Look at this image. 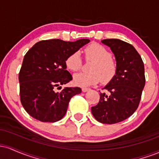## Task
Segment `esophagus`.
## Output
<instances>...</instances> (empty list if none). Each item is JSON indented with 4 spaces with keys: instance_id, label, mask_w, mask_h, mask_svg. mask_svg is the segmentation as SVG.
Instances as JSON below:
<instances>
[{
    "instance_id": "obj_1",
    "label": "esophagus",
    "mask_w": 159,
    "mask_h": 159,
    "mask_svg": "<svg viewBox=\"0 0 159 159\" xmlns=\"http://www.w3.org/2000/svg\"><path fill=\"white\" fill-rule=\"evenodd\" d=\"M82 91H83V92H87V91H89L90 90V88H88V87H82Z\"/></svg>"
}]
</instances>
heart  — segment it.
I'll return each instance as SVG.
<instances>
[{
  "mask_svg": "<svg viewBox=\"0 0 159 159\" xmlns=\"http://www.w3.org/2000/svg\"><path fill=\"white\" fill-rule=\"evenodd\" d=\"M86 60L93 61L90 65V72H79L73 77L75 84L88 87L98 83H108L116 73L117 66L111 58L112 54L106 48L98 43H92L84 50ZM66 65L69 70L76 72L81 68L82 61L78 52L72 53L67 57Z\"/></svg>",
  "mask_w": 159,
  "mask_h": 159,
  "instance_id": "b5f03b06",
  "label": "heart"
}]
</instances>
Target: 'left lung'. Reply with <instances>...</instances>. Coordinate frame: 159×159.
<instances>
[{
  "label": "left lung",
  "mask_w": 159,
  "mask_h": 159,
  "mask_svg": "<svg viewBox=\"0 0 159 159\" xmlns=\"http://www.w3.org/2000/svg\"><path fill=\"white\" fill-rule=\"evenodd\" d=\"M110 47L116 58V73L103 88L109 92L100 93L99 102L91 107L97 121L114 124L123 121L134 114L139 105L145 86L144 65L141 57L129 43L117 39L102 40Z\"/></svg>",
  "instance_id": "1"
}]
</instances>
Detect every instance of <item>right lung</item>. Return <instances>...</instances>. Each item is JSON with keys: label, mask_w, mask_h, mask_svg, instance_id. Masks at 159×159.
Wrapping results in <instances>:
<instances>
[{"label": "right lung", "mask_w": 159, "mask_h": 159, "mask_svg": "<svg viewBox=\"0 0 159 159\" xmlns=\"http://www.w3.org/2000/svg\"><path fill=\"white\" fill-rule=\"evenodd\" d=\"M89 42L87 39L43 40L26 53L19 75L20 99L32 117L54 123L64 116L71 98L81 93V89L65 87L61 92L55 89L72 79L66 69L67 57Z\"/></svg>", "instance_id": "obj_1"}]
</instances>
